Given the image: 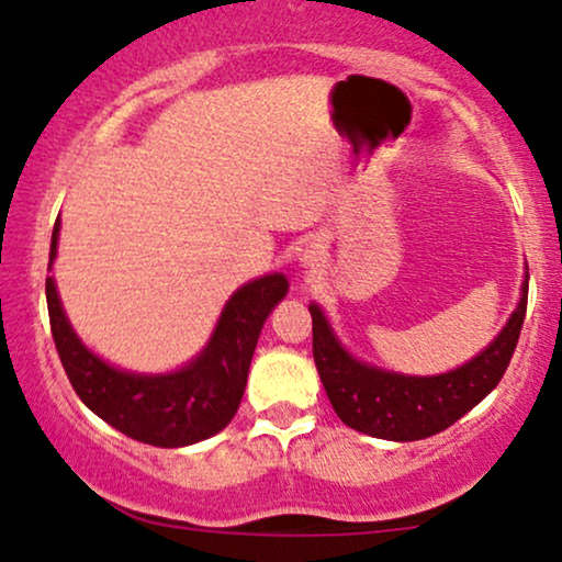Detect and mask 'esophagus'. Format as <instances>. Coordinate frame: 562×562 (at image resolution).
I'll return each mask as SVG.
<instances>
[{
	"instance_id": "obj_1",
	"label": "esophagus",
	"mask_w": 562,
	"mask_h": 562,
	"mask_svg": "<svg viewBox=\"0 0 562 562\" xmlns=\"http://www.w3.org/2000/svg\"><path fill=\"white\" fill-rule=\"evenodd\" d=\"M322 260H325V248H322L319 243L306 245V250L302 252V266L304 268H314V266H319Z\"/></svg>"
}]
</instances>
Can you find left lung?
<instances>
[{"label":"left lung","instance_id":"left-lung-1","mask_svg":"<svg viewBox=\"0 0 562 562\" xmlns=\"http://www.w3.org/2000/svg\"><path fill=\"white\" fill-rule=\"evenodd\" d=\"M527 291L529 276L502 333L468 363L437 375L383 371L358 360L337 340L325 312L310 304L314 363L335 414L358 432L394 442L425 440L456 425L502 381L525 325Z\"/></svg>","mask_w":562,"mask_h":562}]
</instances>
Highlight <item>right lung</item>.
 <instances>
[{
  "mask_svg": "<svg viewBox=\"0 0 562 562\" xmlns=\"http://www.w3.org/2000/svg\"><path fill=\"white\" fill-rule=\"evenodd\" d=\"M60 217L50 237L58 252ZM283 273L252 279L227 299L210 342L171 373H133L106 363L74 333L53 276L45 279L50 333L64 371L83 404L122 435L156 448H187L233 422L248 383L252 352L268 314L286 296Z\"/></svg>",
  "mask_w": 562,
  "mask_h": 562,
  "instance_id": "add662e5",
  "label": "right lung"
}]
</instances>
